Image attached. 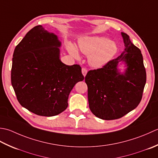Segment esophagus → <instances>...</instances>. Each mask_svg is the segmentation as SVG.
Masks as SVG:
<instances>
[{
    "mask_svg": "<svg viewBox=\"0 0 158 158\" xmlns=\"http://www.w3.org/2000/svg\"><path fill=\"white\" fill-rule=\"evenodd\" d=\"M82 73L84 76H85L86 75V73H87V70H86V69L85 68H82Z\"/></svg>",
    "mask_w": 158,
    "mask_h": 158,
    "instance_id": "esophagus-1",
    "label": "esophagus"
}]
</instances>
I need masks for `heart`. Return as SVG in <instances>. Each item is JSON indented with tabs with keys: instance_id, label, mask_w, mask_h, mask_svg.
<instances>
[{
	"instance_id": "obj_1",
	"label": "heart",
	"mask_w": 158,
	"mask_h": 158,
	"mask_svg": "<svg viewBox=\"0 0 158 158\" xmlns=\"http://www.w3.org/2000/svg\"><path fill=\"white\" fill-rule=\"evenodd\" d=\"M78 50L88 56L89 65L95 68H100L106 65L117 52V45L103 36L85 37L80 38L78 43ZM67 50L76 59H79V52L72 43L67 44Z\"/></svg>"
}]
</instances>
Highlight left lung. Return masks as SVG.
Here are the masks:
<instances>
[{"label":"left lung","mask_w":158,"mask_h":158,"mask_svg":"<svg viewBox=\"0 0 158 158\" xmlns=\"http://www.w3.org/2000/svg\"><path fill=\"white\" fill-rule=\"evenodd\" d=\"M125 50L117 59L102 68L90 70L85 76L88 86L89 108L104 120L117 119L136 108L141 101L147 75L141 51L121 33ZM120 62L126 65L124 72L118 69Z\"/></svg>","instance_id":"left-lung-1"}]
</instances>
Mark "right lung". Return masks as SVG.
Wrapping results in <instances>:
<instances>
[{"label": "right lung", "mask_w": 158, "mask_h": 158, "mask_svg": "<svg viewBox=\"0 0 158 158\" xmlns=\"http://www.w3.org/2000/svg\"><path fill=\"white\" fill-rule=\"evenodd\" d=\"M60 46L57 35L38 25L14 50L12 86L21 106L37 115L52 117L63 112L71 91L84 80L79 65L61 62Z\"/></svg>", "instance_id": "add662e5"}]
</instances>
